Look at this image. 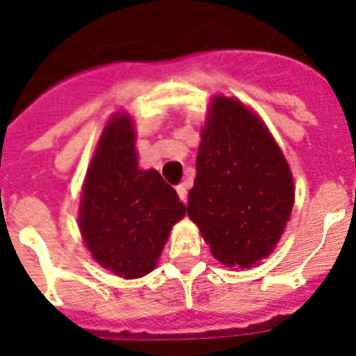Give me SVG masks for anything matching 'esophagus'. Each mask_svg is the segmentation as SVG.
I'll return each mask as SVG.
<instances>
[{
	"instance_id": "1",
	"label": "esophagus",
	"mask_w": 356,
	"mask_h": 356,
	"mask_svg": "<svg viewBox=\"0 0 356 356\" xmlns=\"http://www.w3.org/2000/svg\"><path fill=\"white\" fill-rule=\"evenodd\" d=\"M177 195H179V199H181V201L186 202L188 190H186V186H184V184H179V186H177Z\"/></svg>"
}]
</instances>
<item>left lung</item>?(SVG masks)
Listing matches in <instances>:
<instances>
[{"mask_svg":"<svg viewBox=\"0 0 356 356\" xmlns=\"http://www.w3.org/2000/svg\"><path fill=\"white\" fill-rule=\"evenodd\" d=\"M195 166L190 219L217 261L252 268L279 243L293 208L284 155L248 106L215 97Z\"/></svg>","mask_w":356,"mask_h":356,"instance_id":"1","label":"left lung"}]
</instances>
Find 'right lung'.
<instances>
[{
	"label": "right lung",
	"mask_w": 356,
	"mask_h": 356,
	"mask_svg": "<svg viewBox=\"0 0 356 356\" xmlns=\"http://www.w3.org/2000/svg\"><path fill=\"white\" fill-rule=\"evenodd\" d=\"M186 206L159 172L139 170L132 119L108 122L86 173L79 228L92 257L124 279L157 264L172 226Z\"/></svg>",
	"instance_id": "right-lung-1"
}]
</instances>
